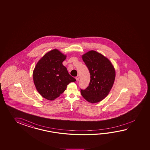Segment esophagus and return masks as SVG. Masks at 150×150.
<instances>
[{"label":"esophagus","mask_w":150,"mask_h":150,"mask_svg":"<svg viewBox=\"0 0 150 150\" xmlns=\"http://www.w3.org/2000/svg\"><path fill=\"white\" fill-rule=\"evenodd\" d=\"M80 77L79 76H77L76 77V81H78Z\"/></svg>","instance_id":"34e87169"}]
</instances>
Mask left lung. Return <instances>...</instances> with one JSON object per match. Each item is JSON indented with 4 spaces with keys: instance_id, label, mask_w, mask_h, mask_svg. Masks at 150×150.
<instances>
[{
    "instance_id": "1",
    "label": "left lung",
    "mask_w": 150,
    "mask_h": 150,
    "mask_svg": "<svg viewBox=\"0 0 150 150\" xmlns=\"http://www.w3.org/2000/svg\"><path fill=\"white\" fill-rule=\"evenodd\" d=\"M82 59L88 68L91 79L81 94L87 101L99 102L108 96L115 82V71L109 59L95 50L82 55Z\"/></svg>"
}]
</instances>
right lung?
<instances>
[{
  "mask_svg": "<svg viewBox=\"0 0 150 150\" xmlns=\"http://www.w3.org/2000/svg\"><path fill=\"white\" fill-rule=\"evenodd\" d=\"M66 57L65 55L54 49L45 54L33 70L35 88L47 100H55L65 91L70 82L76 81L62 64Z\"/></svg>",
  "mask_w": 150,
  "mask_h": 150,
  "instance_id": "1",
  "label": "right lung"
}]
</instances>
